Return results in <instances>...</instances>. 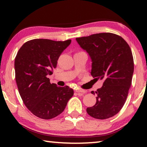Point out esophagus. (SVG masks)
I'll return each instance as SVG.
<instances>
[{"label":"esophagus","mask_w":147,"mask_h":147,"mask_svg":"<svg viewBox=\"0 0 147 147\" xmlns=\"http://www.w3.org/2000/svg\"><path fill=\"white\" fill-rule=\"evenodd\" d=\"M76 93H79V94H82L84 93H85L86 91L85 90H83V89H77V90H76Z\"/></svg>","instance_id":"1"}]
</instances>
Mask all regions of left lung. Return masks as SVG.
Instances as JSON below:
<instances>
[{
	"label": "left lung",
	"mask_w": 147,
	"mask_h": 147,
	"mask_svg": "<svg viewBox=\"0 0 147 147\" xmlns=\"http://www.w3.org/2000/svg\"><path fill=\"white\" fill-rule=\"evenodd\" d=\"M91 60L92 76L103 80L96 91V102L87 113L97 119L116 115L128 96L134 73V59L130 47L123 38L112 33H99L76 38Z\"/></svg>",
	"instance_id": "8db88e82"
}]
</instances>
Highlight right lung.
<instances>
[{"instance_id":"add662e5","label":"right lung","mask_w":147,"mask_h":147,"mask_svg":"<svg viewBox=\"0 0 147 147\" xmlns=\"http://www.w3.org/2000/svg\"><path fill=\"white\" fill-rule=\"evenodd\" d=\"M71 42L35 39L23 44L17 54L14 65L19 94L26 108L39 118L56 117L73 95V89L58 87L47 78Z\"/></svg>"}]
</instances>
